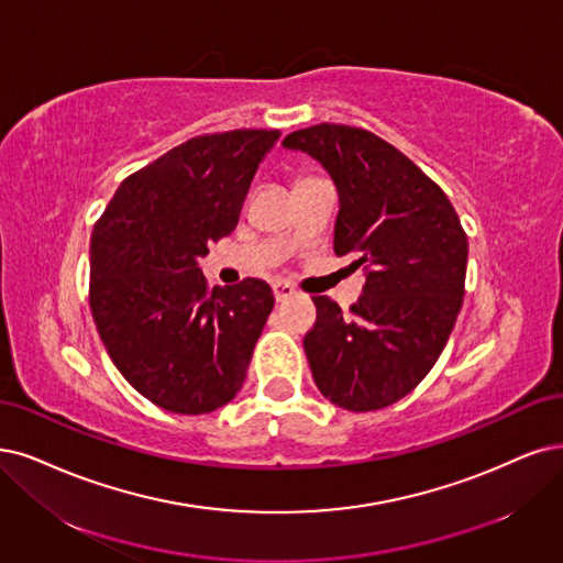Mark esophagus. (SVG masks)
Masks as SVG:
<instances>
[{"label":"esophagus","mask_w":563,"mask_h":563,"mask_svg":"<svg viewBox=\"0 0 563 563\" xmlns=\"http://www.w3.org/2000/svg\"><path fill=\"white\" fill-rule=\"evenodd\" d=\"M295 295H297V289L289 285V283H283V280L274 283V297H276V301H287V299H292Z\"/></svg>","instance_id":"obj_1"}]
</instances>
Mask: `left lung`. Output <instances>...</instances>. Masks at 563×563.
<instances>
[{
  "mask_svg": "<svg viewBox=\"0 0 563 563\" xmlns=\"http://www.w3.org/2000/svg\"><path fill=\"white\" fill-rule=\"evenodd\" d=\"M283 145L334 180V253L366 274L350 313L313 297L318 320L303 339L313 380L345 410H380L422 383L460 316L468 260L460 216L439 185L366 130L322 122Z\"/></svg>",
  "mask_w": 563,
  "mask_h": 563,
  "instance_id": "left-lung-1",
  "label": "left lung"
}]
</instances>
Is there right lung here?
Returning a JSON list of instances; mask_svg holds the SVG:
<instances>
[{"label":"right lung","mask_w":563,"mask_h":563,"mask_svg":"<svg viewBox=\"0 0 563 563\" xmlns=\"http://www.w3.org/2000/svg\"><path fill=\"white\" fill-rule=\"evenodd\" d=\"M278 130L195 136L122 180L90 241V308L111 362L178 415L236 397L274 308L264 280L208 289L199 260L234 232Z\"/></svg>","instance_id":"1"}]
</instances>
